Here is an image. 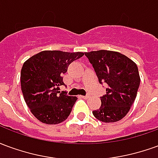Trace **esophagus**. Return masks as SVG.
I'll use <instances>...</instances> for the list:
<instances>
[{"label":"esophagus","mask_w":158,"mask_h":158,"mask_svg":"<svg viewBox=\"0 0 158 158\" xmlns=\"http://www.w3.org/2000/svg\"><path fill=\"white\" fill-rule=\"evenodd\" d=\"M79 97H80V98H83V99H87V98H88L89 96H80Z\"/></svg>","instance_id":"obj_1"}]
</instances>
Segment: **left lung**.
Here are the masks:
<instances>
[{
  "label": "left lung",
  "instance_id": "left-lung-1",
  "mask_svg": "<svg viewBox=\"0 0 158 158\" xmlns=\"http://www.w3.org/2000/svg\"><path fill=\"white\" fill-rule=\"evenodd\" d=\"M101 84L106 83V94L101 97L102 106L93 115L104 123L121 120L135 102L140 78L135 62L121 53L100 50L85 52Z\"/></svg>",
  "mask_w": 158,
  "mask_h": 158
}]
</instances>
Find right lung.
I'll use <instances>...</instances> for the list:
<instances>
[{"instance_id": "1", "label": "right lung", "mask_w": 158, "mask_h": 158, "mask_svg": "<svg viewBox=\"0 0 158 158\" xmlns=\"http://www.w3.org/2000/svg\"><path fill=\"white\" fill-rule=\"evenodd\" d=\"M84 56L83 52L43 51L26 61L21 69V89L30 112L39 121L57 124L68 118L76 96L60 93L62 75L69 64Z\"/></svg>"}]
</instances>
